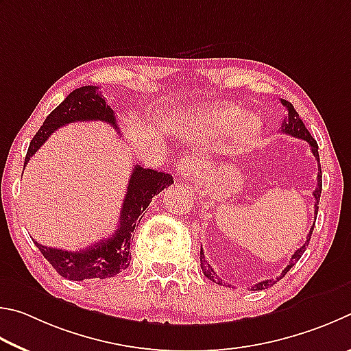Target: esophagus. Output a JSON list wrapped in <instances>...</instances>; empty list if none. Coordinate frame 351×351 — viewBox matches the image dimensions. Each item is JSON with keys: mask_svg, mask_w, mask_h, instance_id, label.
I'll return each instance as SVG.
<instances>
[{"mask_svg": "<svg viewBox=\"0 0 351 351\" xmlns=\"http://www.w3.org/2000/svg\"><path fill=\"white\" fill-rule=\"evenodd\" d=\"M200 172V165L194 157H183L177 165V176L183 180H194Z\"/></svg>", "mask_w": 351, "mask_h": 351, "instance_id": "34e87169", "label": "esophagus"}]
</instances>
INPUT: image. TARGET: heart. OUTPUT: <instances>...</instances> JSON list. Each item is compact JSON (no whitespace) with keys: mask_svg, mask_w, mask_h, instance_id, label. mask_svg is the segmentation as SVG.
<instances>
[{"mask_svg":"<svg viewBox=\"0 0 351 351\" xmlns=\"http://www.w3.org/2000/svg\"><path fill=\"white\" fill-rule=\"evenodd\" d=\"M205 125L213 131H234L239 138L248 140L259 129V123L251 115H242L241 110L231 106H220L208 110L204 119Z\"/></svg>","mask_w":351,"mask_h":351,"instance_id":"b5f03b06","label":"heart"}]
</instances>
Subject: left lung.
Returning a JSON list of instances; mask_svg holds the SVG:
<instances>
[{
	"mask_svg": "<svg viewBox=\"0 0 351 351\" xmlns=\"http://www.w3.org/2000/svg\"><path fill=\"white\" fill-rule=\"evenodd\" d=\"M280 103L284 104V106L287 108V110H288V115L285 117L284 119V123H282V132L284 134H288V135H291V137H294V138H300V140H305V141H308V145L311 146V152H313V156L316 157V160H317V165H319V172H317V186H316V189L315 191H313V195H315V199H316V202H315V214L317 216V210H319V200H321V191H322V171H321V163H319V152H317V143H316V140L311 137V134L308 132V129L305 128V125H304V121L300 120V117H299V114L296 112V109H294V106L293 104L290 103V101H287V100H280ZM313 228H315V226H311V230H310V232H308V236H306V241H305V243L302 245V247H300L299 250H296V253H294L293 256H291V259H290V265H287V268L284 269V271H282V274H280V278L279 279H282L284 278V276L290 271L291 269V267H294V263H296L300 257H302V254L305 253V250H306V247H308V243H310V239H311V234H313ZM200 267H202V271H204V274L206 276L208 279L210 280H213V282H216L217 285H225V282H222V279L219 278V276L214 273V269L210 267V263L206 262V259H205V254H204V250L200 248ZM278 279V280H279ZM274 284V280H262V282H259V284H256L253 288H251V290L253 291H259V290H265V288H268V287H271Z\"/></svg>",
	"mask_w": 351,
	"mask_h": 351,
	"instance_id": "obj_1",
	"label": "left lung"
}]
</instances>
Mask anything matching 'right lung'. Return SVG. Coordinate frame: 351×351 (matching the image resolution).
<instances>
[{
	"label": "right lung",
	"mask_w": 351,
	"mask_h": 351,
	"mask_svg": "<svg viewBox=\"0 0 351 351\" xmlns=\"http://www.w3.org/2000/svg\"><path fill=\"white\" fill-rule=\"evenodd\" d=\"M90 120L109 123L110 126L119 129L114 110L104 101L98 88L83 86V88L72 90L64 98V101L47 115L43 126L30 141L26 158H24V166L43 143H46L49 135L57 131L58 128L67 125V123ZM171 183H174V180L168 172L146 169L143 166L135 165L128 183V193L123 200L120 225L112 237L104 239V241L95 243L94 247L77 251V253L45 247L38 242H35V245L55 268V271L66 279L84 280L94 278H114L121 269L129 267L131 239L134 237L135 226H138L141 217H143V211L149 206L154 195L168 188Z\"/></svg>",
	"instance_id": "right-lung-1"
}]
</instances>
